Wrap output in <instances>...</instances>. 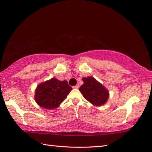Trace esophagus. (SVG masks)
Instances as JSON below:
<instances>
[{"label":"esophagus","instance_id":"1","mask_svg":"<svg viewBox=\"0 0 152 152\" xmlns=\"http://www.w3.org/2000/svg\"><path fill=\"white\" fill-rule=\"evenodd\" d=\"M73 88H74V89H79V85L77 84V85L75 86H73Z\"/></svg>","mask_w":152,"mask_h":152}]
</instances>
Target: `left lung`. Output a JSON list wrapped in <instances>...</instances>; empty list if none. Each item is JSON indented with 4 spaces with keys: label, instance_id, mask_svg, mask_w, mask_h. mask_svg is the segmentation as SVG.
Here are the masks:
<instances>
[{
    "label": "left lung",
    "instance_id": "obj_1",
    "mask_svg": "<svg viewBox=\"0 0 152 152\" xmlns=\"http://www.w3.org/2000/svg\"><path fill=\"white\" fill-rule=\"evenodd\" d=\"M84 84L79 91L84 98L93 105L102 106L107 103L109 98V92L94 77H88L82 79Z\"/></svg>",
    "mask_w": 152,
    "mask_h": 152
}]
</instances>
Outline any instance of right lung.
<instances>
[{"instance_id": "obj_1", "label": "right lung", "mask_w": 152, "mask_h": 152, "mask_svg": "<svg viewBox=\"0 0 152 152\" xmlns=\"http://www.w3.org/2000/svg\"><path fill=\"white\" fill-rule=\"evenodd\" d=\"M66 80L55 78L40 84L35 90V99L40 107L53 110L58 108L72 91Z\"/></svg>"}]
</instances>
